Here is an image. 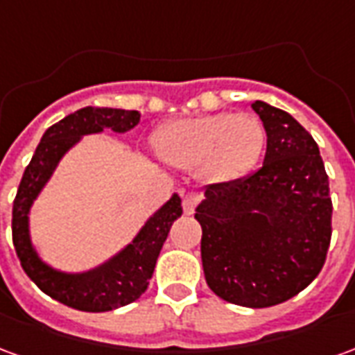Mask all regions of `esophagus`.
<instances>
[{
  "mask_svg": "<svg viewBox=\"0 0 355 355\" xmlns=\"http://www.w3.org/2000/svg\"><path fill=\"white\" fill-rule=\"evenodd\" d=\"M201 201V196L196 192H188L182 198V211H184L186 215H192L193 209L198 207V203Z\"/></svg>",
  "mask_w": 355,
  "mask_h": 355,
  "instance_id": "1",
  "label": "esophagus"
}]
</instances>
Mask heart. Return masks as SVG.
Wrapping results in <instances>:
<instances>
[{
	"mask_svg": "<svg viewBox=\"0 0 355 355\" xmlns=\"http://www.w3.org/2000/svg\"><path fill=\"white\" fill-rule=\"evenodd\" d=\"M154 142L163 162L198 169L203 180L224 184L253 169L266 144V131L251 114L218 112L162 125Z\"/></svg>",
	"mask_w": 355,
	"mask_h": 355,
	"instance_id": "obj_1",
	"label": "heart"
}]
</instances>
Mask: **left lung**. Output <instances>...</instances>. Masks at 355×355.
Instances as JSON below:
<instances>
[{
	"instance_id": "1",
	"label": "left lung",
	"mask_w": 355,
	"mask_h": 355,
	"mask_svg": "<svg viewBox=\"0 0 355 355\" xmlns=\"http://www.w3.org/2000/svg\"><path fill=\"white\" fill-rule=\"evenodd\" d=\"M266 131L259 171L211 184L196 209L201 262L216 297L247 308L282 304L325 264L333 203L312 135L295 117L254 101Z\"/></svg>"
}]
</instances>
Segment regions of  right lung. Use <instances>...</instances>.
I'll return each instance as SVG.
<instances>
[{
  "label": "right lung",
  "instance_id": "obj_1",
  "mask_svg": "<svg viewBox=\"0 0 355 355\" xmlns=\"http://www.w3.org/2000/svg\"><path fill=\"white\" fill-rule=\"evenodd\" d=\"M139 121L140 114L137 110L87 106L51 125L43 132L42 142L22 175L12 203V243L22 270L45 295L81 312L116 310L135 302L148 289L171 226L182 215L180 198L173 193V198L148 218L129 245L101 266L81 274L58 272L37 257L30 239L28 215L62 155L78 144L83 135L102 132L104 129L127 132Z\"/></svg>",
  "mask_w": 355,
  "mask_h": 355
}]
</instances>
